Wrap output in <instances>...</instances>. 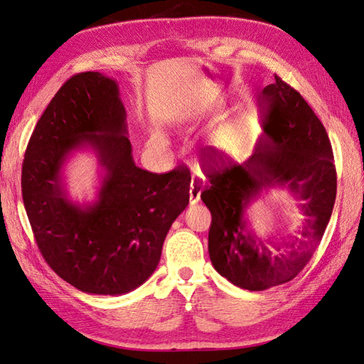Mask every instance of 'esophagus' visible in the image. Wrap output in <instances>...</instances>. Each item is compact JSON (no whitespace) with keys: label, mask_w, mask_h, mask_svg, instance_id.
<instances>
[{"label":"esophagus","mask_w":364,"mask_h":364,"mask_svg":"<svg viewBox=\"0 0 364 364\" xmlns=\"http://www.w3.org/2000/svg\"><path fill=\"white\" fill-rule=\"evenodd\" d=\"M205 186V178L200 174H193V179L190 183V202L197 203L200 200V194Z\"/></svg>","instance_id":"1"}]
</instances>
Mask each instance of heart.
I'll list each match as a JSON object with an SVG mask.
<instances>
[{"mask_svg": "<svg viewBox=\"0 0 364 364\" xmlns=\"http://www.w3.org/2000/svg\"><path fill=\"white\" fill-rule=\"evenodd\" d=\"M150 142L153 147H164L165 144H167V139H165V136L162 134H159V132H156V134L151 135ZM220 146H222V149H225L228 151L234 150L238 146V135L235 134V132H228V134H225V136L220 139Z\"/></svg>", "mask_w": 364, "mask_h": 364, "instance_id": "obj_1", "label": "heart"}]
</instances>
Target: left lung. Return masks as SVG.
I'll use <instances>...</instances> for the list:
<instances>
[{"instance_id":"1","label":"left lung","mask_w":364,"mask_h":364,"mask_svg":"<svg viewBox=\"0 0 364 364\" xmlns=\"http://www.w3.org/2000/svg\"><path fill=\"white\" fill-rule=\"evenodd\" d=\"M259 105L264 134L255 153L243 164H230L208 149L202 162L209 185L200 197L213 215L209 258L222 277L250 291L289 282L306 266L321 245L337 193L331 142L304 97L274 74ZM274 184L287 186L303 200L306 220L293 236L261 239L248 229L244 213Z\"/></svg>"}]
</instances>
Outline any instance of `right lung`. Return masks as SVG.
Instances as JSON below:
<instances>
[{"instance_id": "right-lung-1", "label": "right lung", "mask_w": 364, "mask_h": 364, "mask_svg": "<svg viewBox=\"0 0 364 364\" xmlns=\"http://www.w3.org/2000/svg\"><path fill=\"white\" fill-rule=\"evenodd\" d=\"M118 85L100 73L73 75L43 111L23 162V200L43 259L73 287L124 294L158 267L164 240L190 202L186 167L150 173L132 158ZM90 145L105 168L97 200L77 205L60 171Z\"/></svg>"}]
</instances>
